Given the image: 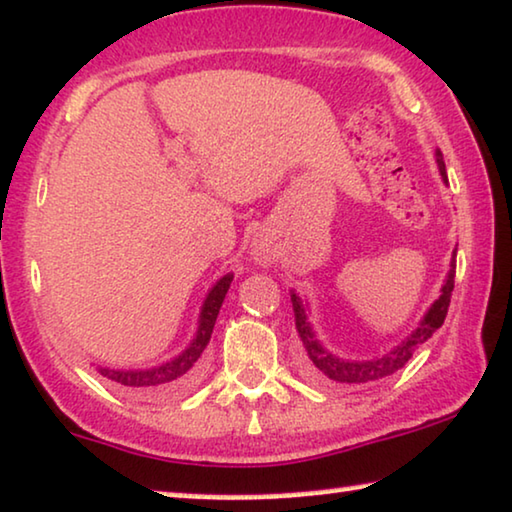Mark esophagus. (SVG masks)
Wrapping results in <instances>:
<instances>
[{
	"mask_svg": "<svg viewBox=\"0 0 512 512\" xmlns=\"http://www.w3.org/2000/svg\"><path fill=\"white\" fill-rule=\"evenodd\" d=\"M255 259L262 264H271L273 250L269 246H264V243H259V246H255Z\"/></svg>",
	"mask_w": 512,
	"mask_h": 512,
	"instance_id": "esophagus-1",
	"label": "esophagus"
}]
</instances>
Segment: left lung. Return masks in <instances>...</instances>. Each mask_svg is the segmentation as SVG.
<instances>
[{
  "label": "left lung",
  "mask_w": 512,
  "mask_h": 512,
  "mask_svg": "<svg viewBox=\"0 0 512 512\" xmlns=\"http://www.w3.org/2000/svg\"><path fill=\"white\" fill-rule=\"evenodd\" d=\"M437 156H439L437 158L439 170L446 177L444 158H441V154H437ZM453 287H455V255L451 262V271H448L446 285H444V289H441V296L434 301L432 308L427 310V315L423 317L421 326H418V329L411 333L400 347H395L393 352H388L381 358H372V361H345V358H338L331 352H326V349L319 345L315 333H312V329H310V322H308V317H305V308H303L301 299L296 294H292L296 331H299V338L303 342L305 356H308L312 372H315L319 379L331 381V384H372V381H379L384 377L395 375V372L409 363V358L414 356L416 349L421 347L423 342L430 340L434 331L441 329V324H444V319L448 315V305H451Z\"/></svg>",
  "instance_id": "8db88e82"
}]
</instances>
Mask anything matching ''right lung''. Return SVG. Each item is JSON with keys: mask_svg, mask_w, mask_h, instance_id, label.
Wrapping results in <instances>:
<instances>
[{"mask_svg": "<svg viewBox=\"0 0 512 512\" xmlns=\"http://www.w3.org/2000/svg\"><path fill=\"white\" fill-rule=\"evenodd\" d=\"M232 273L230 276L220 278L216 282V287L211 289L207 301H204L202 315H200V329H197V335L186 352L179 354L174 361L158 365V368H149V370H108V368H98L103 377L112 379L114 384L124 388V391L133 393V395H154V393H167L174 391V388H181L183 384H188L193 379L195 370H197V361L207 349L213 326H216V317L220 312V305L225 301L227 289H230L232 282Z\"/></svg>", "mask_w": 512, "mask_h": 512, "instance_id": "right-lung-1", "label": "right lung"}]
</instances>
